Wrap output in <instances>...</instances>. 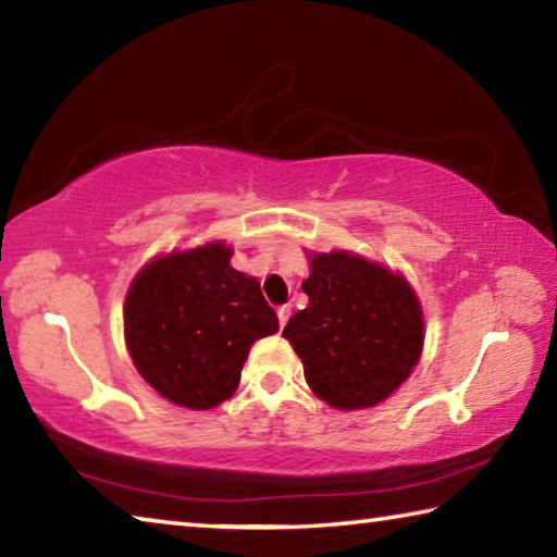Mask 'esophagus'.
I'll return each mask as SVG.
<instances>
[{
	"mask_svg": "<svg viewBox=\"0 0 557 557\" xmlns=\"http://www.w3.org/2000/svg\"><path fill=\"white\" fill-rule=\"evenodd\" d=\"M289 305H282L280 309H277V319H280V326H285L287 324V319H289Z\"/></svg>",
	"mask_w": 557,
	"mask_h": 557,
	"instance_id": "obj_1",
	"label": "esophagus"
}]
</instances>
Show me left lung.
Instances as JSON below:
<instances>
[{
	"label": "left lung",
	"mask_w": 557,
	"mask_h": 557,
	"mask_svg": "<svg viewBox=\"0 0 557 557\" xmlns=\"http://www.w3.org/2000/svg\"><path fill=\"white\" fill-rule=\"evenodd\" d=\"M309 297L282 336L305 363L317 398L336 410L373 408L408 381L422 354V309L412 287L346 250L317 252Z\"/></svg>",
	"instance_id": "obj_1"
}]
</instances>
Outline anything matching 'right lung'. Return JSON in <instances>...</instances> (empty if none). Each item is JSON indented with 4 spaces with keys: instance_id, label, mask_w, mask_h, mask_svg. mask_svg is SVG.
Listing matches in <instances>:
<instances>
[{
    "instance_id": "add662e5",
    "label": "right lung",
    "mask_w": 557,
    "mask_h": 557,
    "mask_svg": "<svg viewBox=\"0 0 557 557\" xmlns=\"http://www.w3.org/2000/svg\"><path fill=\"white\" fill-rule=\"evenodd\" d=\"M225 243L169 252L139 270L125 342L139 375L174 405L209 410L238 388L250 346L280 329L260 282L231 268Z\"/></svg>"
}]
</instances>
